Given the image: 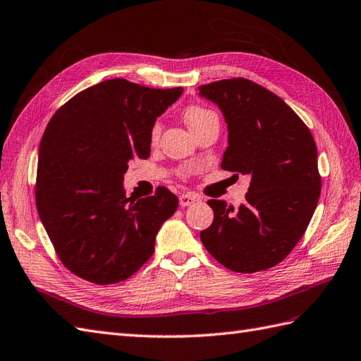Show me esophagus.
<instances>
[{"label":"esophagus","mask_w":361,"mask_h":361,"mask_svg":"<svg viewBox=\"0 0 361 361\" xmlns=\"http://www.w3.org/2000/svg\"><path fill=\"white\" fill-rule=\"evenodd\" d=\"M195 201H197V197L194 194H181L180 195V206L181 207H186V206L194 204Z\"/></svg>","instance_id":"34e87169"}]
</instances>
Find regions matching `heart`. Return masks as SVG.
<instances>
[{"instance_id": "heart-1", "label": "heart", "mask_w": 361, "mask_h": 361, "mask_svg": "<svg viewBox=\"0 0 361 361\" xmlns=\"http://www.w3.org/2000/svg\"><path fill=\"white\" fill-rule=\"evenodd\" d=\"M183 118H184V121H186L188 128L192 132L197 128H200L201 124H204L206 121L215 120L216 114L212 112L211 109H206V107L198 106V104H192V106H188L186 109H184ZM160 133H161V124L157 121L152 124V128H150V141L157 142V140L160 138Z\"/></svg>"}]
</instances>
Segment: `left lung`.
Listing matches in <instances>:
<instances>
[{"instance_id":"1","label":"left lung","mask_w":361,"mask_h":361,"mask_svg":"<svg viewBox=\"0 0 361 361\" xmlns=\"http://www.w3.org/2000/svg\"><path fill=\"white\" fill-rule=\"evenodd\" d=\"M198 90L221 109L228 124L221 169L250 175L238 211L223 200L207 201L214 221L200 238L233 272L269 269L303 237L320 198L314 137L280 97L254 81L221 80Z\"/></svg>"}]
</instances>
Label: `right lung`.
Instances as JSON below:
<instances>
[{"mask_svg":"<svg viewBox=\"0 0 361 361\" xmlns=\"http://www.w3.org/2000/svg\"><path fill=\"white\" fill-rule=\"evenodd\" d=\"M183 94L107 80L71 98L50 118L38 152V215L58 257L95 284L129 279L152 257L178 198L158 188L126 197L129 161L150 155V128Z\"/></svg>","mask_w":361,"mask_h":361,"instance_id":"obj_1","label":"right lung"}]
</instances>
